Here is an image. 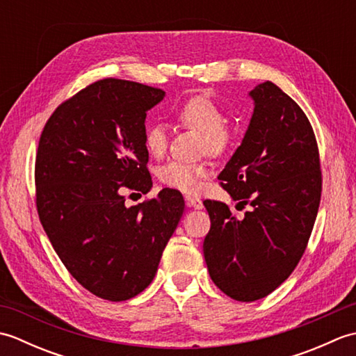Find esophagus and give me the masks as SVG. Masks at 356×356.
Wrapping results in <instances>:
<instances>
[{
    "label": "esophagus",
    "mask_w": 356,
    "mask_h": 356,
    "mask_svg": "<svg viewBox=\"0 0 356 356\" xmlns=\"http://www.w3.org/2000/svg\"><path fill=\"white\" fill-rule=\"evenodd\" d=\"M185 203L188 208H194V209H202L203 203L199 197H194V195H185Z\"/></svg>",
    "instance_id": "1"
}]
</instances>
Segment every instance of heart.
<instances>
[{"label":"heart","mask_w":356,"mask_h":356,"mask_svg":"<svg viewBox=\"0 0 356 356\" xmlns=\"http://www.w3.org/2000/svg\"><path fill=\"white\" fill-rule=\"evenodd\" d=\"M179 122L194 128L203 136V149L218 154L231 145L234 139V125L223 118V111L214 99L207 96H193L182 102L176 110ZM143 143L149 156L162 157L168 148V131L161 122L147 127ZM209 176V166L205 162L170 161L157 171L161 182L172 190L194 194L197 193L203 179Z\"/></svg>","instance_id":"obj_1"}]
</instances>
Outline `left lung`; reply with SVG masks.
Segmentation results:
<instances>
[{"label": "left lung", "instance_id": "1", "mask_svg": "<svg viewBox=\"0 0 356 356\" xmlns=\"http://www.w3.org/2000/svg\"><path fill=\"white\" fill-rule=\"evenodd\" d=\"M254 113L218 179L237 209L205 200L209 277L237 301L264 298L292 274L307 246L321 199L320 153L305 111L270 81L249 92Z\"/></svg>", "mask_w": 356, "mask_h": 356}]
</instances>
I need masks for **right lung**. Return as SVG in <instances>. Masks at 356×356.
<instances>
[{"label":"right lung","mask_w":356,"mask_h":356,"mask_svg":"<svg viewBox=\"0 0 356 356\" xmlns=\"http://www.w3.org/2000/svg\"><path fill=\"white\" fill-rule=\"evenodd\" d=\"M163 97L139 82L96 81L59 105L41 133L38 216L67 270L104 300H130L148 287L184 214L176 190L130 208L122 194L153 186L145 118Z\"/></svg>","instance_id":"add662e5"}]
</instances>
